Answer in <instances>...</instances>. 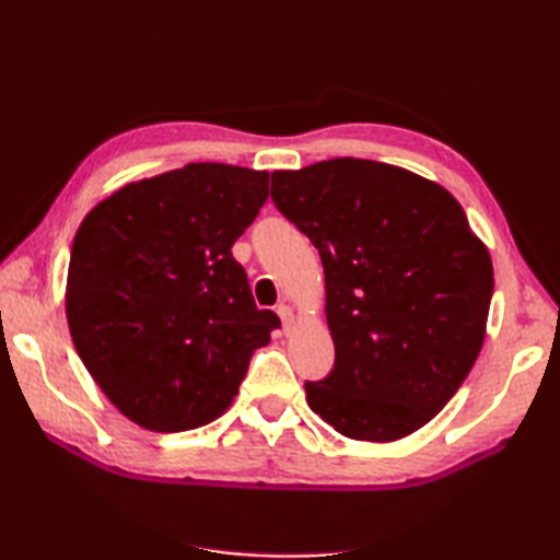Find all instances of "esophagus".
Segmentation results:
<instances>
[{
	"label": "esophagus",
	"instance_id": "obj_1",
	"mask_svg": "<svg viewBox=\"0 0 560 560\" xmlns=\"http://www.w3.org/2000/svg\"><path fill=\"white\" fill-rule=\"evenodd\" d=\"M277 314H279V318H281V326H283V330H289V328L293 326V320H296V316H293V311H291L289 303H279V306H277Z\"/></svg>",
	"mask_w": 560,
	"mask_h": 560
}]
</instances>
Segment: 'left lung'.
I'll return each mask as SVG.
<instances>
[{
	"instance_id": "1",
	"label": "left lung",
	"mask_w": 560,
	"mask_h": 560,
	"mask_svg": "<svg viewBox=\"0 0 560 560\" xmlns=\"http://www.w3.org/2000/svg\"><path fill=\"white\" fill-rule=\"evenodd\" d=\"M271 200L308 236L326 277L334 371L306 402L350 440L424 428L485 346L494 267L442 185L375 160L271 173Z\"/></svg>"
}]
</instances>
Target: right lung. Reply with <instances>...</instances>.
<instances>
[{
    "mask_svg": "<svg viewBox=\"0 0 560 560\" xmlns=\"http://www.w3.org/2000/svg\"><path fill=\"white\" fill-rule=\"evenodd\" d=\"M269 197L267 170L189 163L122 185L83 217L66 320L93 381L150 432L212 422L281 326L232 244Z\"/></svg>",
    "mask_w": 560,
    "mask_h": 560,
    "instance_id": "obj_1",
    "label": "right lung"
}]
</instances>
